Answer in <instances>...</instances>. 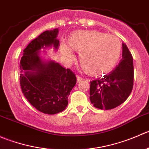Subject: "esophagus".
I'll use <instances>...</instances> for the list:
<instances>
[{
  "label": "esophagus",
  "mask_w": 149,
  "mask_h": 149,
  "mask_svg": "<svg viewBox=\"0 0 149 149\" xmlns=\"http://www.w3.org/2000/svg\"><path fill=\"white\" fill-rule=\"evenodd\" d=\"M82 79H83V78L81 77L80 76H79V75H77V80L78 82H79L80 81H82Z\"/></svg>",
  "instance_id": "obj_1"
}]
</instances>
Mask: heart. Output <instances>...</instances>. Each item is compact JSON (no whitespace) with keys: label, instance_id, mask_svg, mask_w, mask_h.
<instances>
[{"label":"heart","instance_id":"heart-1","mask_svg":"<svg viewBox=\"0 0 149 149\" xmlns=\"http://www.w3.org/2000/svg\"><path fill=\"white\" fill-rule=\"evenodd\" d=\"M70 45L61 42L60 50L67 61L74 58V51H79V59L83 68L93 74L111 70L118 61L122 44L115 35L95 30L77 31L70 38Z\"/></svg>","mask_w":149,"mask_h":149}]
</instances>
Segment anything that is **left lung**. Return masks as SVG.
Returning a JSON list of instances; mask_svg holds the SVG:
<instances>
[{"instance_id":"8db88e82","label":"left lung","mask_w":149,"mask_h":149,"mask_svg":"<svg viewBox=\"0 0 149 149\" xmlns=\"http://www.w3.org/2000/svg\"><path fill=\"white\" fill-rule=\"evenodd\" d=\"M123 58L112 72L91 82L90 100L100 109H112L124 103L132 92L134 68L132 56L125 43Z\"/></svg>"}]
</instances>
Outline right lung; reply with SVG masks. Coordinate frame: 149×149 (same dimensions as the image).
Instances as JSON below:
<instances>
[{
  "label": "right lung",
  "instance_id": "1",
  "mask_svg": "<svg viewBox=\"0 0 149 149\" xmlns=\"http://www.w3.org/2000/svg\"><path fill=\"white\" fill-rule=\"evenodd\" d=\"M58 28L41 33L25 48L20 61L23 94L36 109L47 114L65 109L68 96L77 82L76 76L70 69L44 58L45 49L51 47L58 49Z\"/></svg>",
  "mask_w": 149,
  "mask_h": 149
}]
</instances>
